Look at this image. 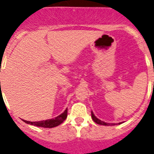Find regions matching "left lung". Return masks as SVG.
<instances>
[{"label":"left lung","mask_w":154,"mask_h":154,"mask_svg":"<svg viewBox=\"0 0 154 154\" xmlns=\"http://www.w3.org/2000/svg\"><path fill=\"white\" fill-rule=\"evenodd\" d=\"M91 118H92V120L96 123V124H98V125H115V124H110V123H106L103 122L102 120H99L98 118L96 117V116L94 115V113L91 112Z\"/></svg>","instance_id":"8db88e82"}]
</instances>
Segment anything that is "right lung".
Here are the masks:
<instances>
[{
  "instance_id": "right-lung-1",
  "label": "right lung",
  "mask_w": 154,
  "mask_h": 154,
  "mask_svg": "<svg viewBox=\"0 0 154 154\" xmlns=\"http://www.w3.org/2000/svg\"><path fill=\"white\" fill-rule=\"evenodd\" d=\"M66 116H67V108L63 112L61 115L58 116L57 117L54 118V119H50V120H42V121H36V122H31V121H27V120H24V122L26 124H29L32 125L38 126V127H42V128H54L56 126L59 125L60 124L63 122L64 120H66Z\"/></svg>"
}]
</instances>
